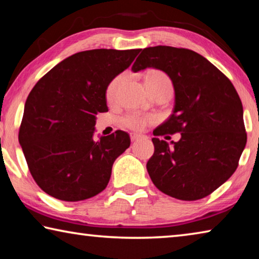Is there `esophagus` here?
<instances>
[{"label":"esophagus","instance_id":"esophagus-1","mask_svg":"<svg viewBox=\"0 0 259 259\" xmlns=\"http://www.w3.org/2000/svg\"><path fill=\"white\" fill-rule=\"evenodd\" d=\"M130 138H131V140H138V139H145L146 137L145 136H143V135H138V134H130Z\"/></svg>","mask_w":259,"mask_h":259}]
</instances>
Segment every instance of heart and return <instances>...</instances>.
Returning <instances> with one entry per match:
<instances>
[{"label": "heart", "instance_id": "b5f03b06", "mask_svg": "<svg viewBox=\"0 0 259 259\" xmlns=\"http://www.w3.org/2000/svg\"><path fill=\"white\" fill-rule=\"evenodd\" d=\"M128 77V73L123 72L116 75L113 80L108 83L106 89V99L109 103H115L117 95L121 87ZM146 84L150 89L151 94L157 93V91H172V82L169 76L162 71H151L146 75ZM155 122V116L152 114H143L138 112H129L122 117V123L124 126L135 131H142Z\"/></svg>", "mask_w": 259, "mask_h": 259}]
</instances>
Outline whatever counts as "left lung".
<instances>
[{
	"mask_svg": "<svg viewBox=\"0 0 259 259\" xmlns=\"http://www.w3.org/2000/svg\"><path fill=\"white\" fill-rule=\"evenodd\" d=\"M147 67L165 72L175 88L174 112L153 135L182 136L174 146L152 138L148 175L161 192L175 199L205 198L234 174L247 144L239 95L224 73L185 48H145L131 69Z\"/></svg>",
	"mask_w": 259,
	"mask_h": 259,
	"instance_id": "obj_1",
	"label": "left lung"
}]
</instances>
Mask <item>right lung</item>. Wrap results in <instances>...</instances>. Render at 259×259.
<instances>
[{"label": "right lung", "mask_w": 259, "mask_h": 259, "mask_svg": "<svg viewBox=\"0 0 259 259\" xmlns=\"http://www.w3.org/2000/svg\"><path fill=\"white\" fill-rule=\"evenodd\" d=\"M140 50L77 52L29 93L18 138L35 183L52 198L76 202L106 188L114 161L130 146V137L116 130L94 139L96 115L108 111V83Z\"/></svg>", "instance_id": "1"}]
</instances>
